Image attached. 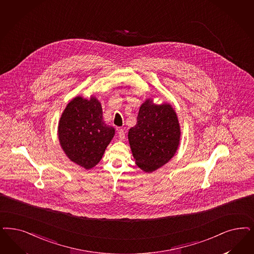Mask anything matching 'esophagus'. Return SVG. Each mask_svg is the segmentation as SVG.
<instances>
[{
    "label": "esophagus",
    "instance_id": "esophagus-1",
    "mask_svg": "<svg viewBox=\"0 0 254 254\" xmlns=\"http://www.w3.org/2000/svg\"><path fill=\"white\" fill-rule=\"evenodd\" d=\"M118 138H119L120 140H124V139H125V130H124L123 128L118 129Z\"/></svg>",
    "mask_w": 254,
    "mask_h": 254
}]
</instances>
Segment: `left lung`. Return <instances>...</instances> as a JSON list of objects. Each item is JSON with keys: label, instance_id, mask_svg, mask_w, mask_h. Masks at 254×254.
Returning a JSON list of instances; mask_svg holds the SVG:
<instances>
[{"label": "left lung", "instance_id": "obj_1", "mask_svg": "<svg viewBox=\"0 0 254 254\" xmlns=\"http://www.w3.org/2000/svg\"><path fill=\"white\" fill-rule=\"evenodd\" d=\"M180 126L169 103L157 105L151 98L140 106L137 124L128 131L132 155L137 166L152 173L175 156L180 142Z\"/></svg>", "mask_w": 254, "mask_h": 254}]
</instances>
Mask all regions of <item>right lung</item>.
<instances>
[{"instance_id": "1", "label": "right lung", "mask_w": 254, "mask_h": 254, "mask_svg": "<svg viewBox=\"0 0 254 254\" xmlns=\"http://www.w3.org/2000/svg\"><path fill=\"white\" fill-rule=\"evenodd\" d=\"M102 108L95 96H76L65 107L58 125L62 148L71 161L89 170L101 160L114 138L113 127L103 121Z\"/></svg>"}]
</instances>
